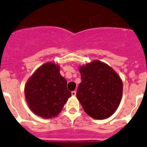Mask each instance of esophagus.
<instances>
[{"instance_id": "1", "label": "esophagus", "mask_w": 147, "mask_h": 147, "mask_svg": "<svg viewBox=\"0 0 147 147\" xmlns=\"http://www.w3.org/2000/svg\"><path fill=\"white\" fill-rule=\"evenodd\" d=\"M72 96H75L76 95V91H72Z\"/></svg>"}]
</instances>
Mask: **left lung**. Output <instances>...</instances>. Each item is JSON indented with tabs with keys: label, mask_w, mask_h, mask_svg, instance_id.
<instances>
[{
	"label": "left lung",
	"mask_w": 147,
	"mask_h": 147,
	"mask_svg": "<svg viewBox=\"0 0 147 147\" xmlns=\"http://www.w3.org/2000/svg\"><path fill=\"white\" fill-rule=\"evenodd\" d=\"M82 82L77 98L85 113L92 119H108L115 113L123 94V82L110 66L99 60L79 67Z\"/></svg>",
	"instance_id": "1"
}]
</instances>
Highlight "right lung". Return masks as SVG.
I'll return each instance as SVG.
<instances>
[{
  "label": "right lung",
  "instance_id": "right-lung-1",
  "mask_svg": "<svg viewBox=\"0 0 147 147\" xmlns=\"http://www.w3.org/2000/svg\"><path fill=\"white\" fill-rule=\"evenodd\" d=\"M24 93L31 111L44 119L57 116L72 95L59 73V65L54 62L45 63L34 72L26 83Z\"/></svg>",
  "mask_w": 147,
  "mask_h": 147
}]
</instances>
